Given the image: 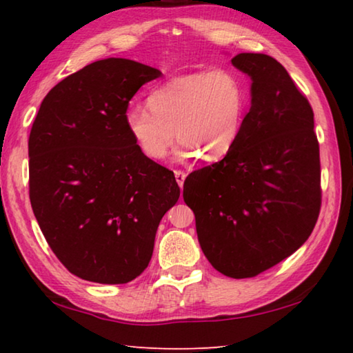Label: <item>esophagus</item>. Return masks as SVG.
Here are the masks:
<instances>
[{
  "label": "esophagus",
  "mask_w": 353,
  "mask_h": 353,
  "mask_svg": "<svg viewBox=\"0 0 353 353\" xmlns=\"http://www.w3.org/2000/svg\"><path fill=\"white\" fill-rule=\"evenodd\" d=\"M174 176H176V182L179 183V187H183V182H185V177H187V172L181 171V170H176L174 171Z\"/></svg>",
  "instance_id": "34e87169"
}]
</instances>
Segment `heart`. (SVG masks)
<instances>
[{
  "label": "heart",
  "instance_id": "heart-1",
  "mask_svg": "<svg viewBox=\"0 0 353 353\" xmlns=\"http://www.w3.org/2000/svg\"><path fill=\"white\" fill-rule=\"evenodd\" d=\"M247 91L232 69L174 77L152 89L148 108H128L125 125L134 143L148 159H163L177 137L179 159H221L241 132Z\"/></svg>",
  "mask_w": 353,
  "mask_h": 353
}]
</instances>
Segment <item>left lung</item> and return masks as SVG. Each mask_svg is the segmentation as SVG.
<instances>
[{
	"instance_id": "obj_1",
	"label": "left lung",
	"mask_w": 353,
	"mask_h": 353,
	"mask_svg": "<svg viewBox=\"0 0 353 353\" xmlns=\"http://www.w3.org/2000/svg\"><path fill=\"white\" fill-rule=\"evenodd\" d=\"M252 79V108L227 156L185 179L199 243L217 272L253 278L303 245L321 210L313 110L270 55L238 54Z\"/></svg>"
}]
</instances>
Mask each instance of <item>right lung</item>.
Wrapping results in <instances>:
<instances>
[{
  "label": "right lung",
  "instance_id": "add662e5",
  "mask_svg": "<svg viewBox=\"0 0 353 353\" xmlns=\"http://www.w3.org/2000/svg\"><path fill=\"white\" fill-rule=\"evenodd\" d=\"M160 70L126 59L91 63L55 85L29 136V197L49 247L68 270L100 284L142 274L163 214L181 188L142 154L125 114Z\"/></svg>",
  "mask_w": 353,
  "mask_h": 353
}]
</instances>
